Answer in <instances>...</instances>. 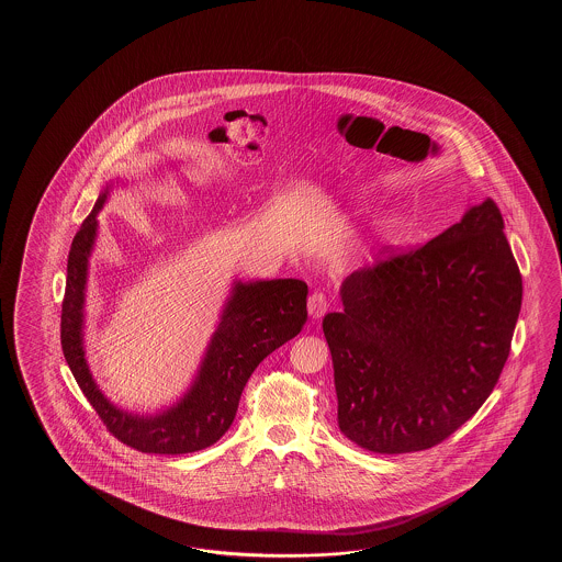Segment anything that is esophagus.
<instances>
[{
	"instance_id": "1",
	"label": "esophagus",
	"mask_w": 562,
	"mask_h": 562,
	"mask_svg": "<svg viewBox=\"0 0 562 562\" xmlns=\"http://www.w3.org/2000/svg\"><path fill=\"white\" fill-rule=\"evenodd\" d=\"M329 307V303H327V297L319 293V291H315L313 295H311L310 301H307V310H310V315L313 319H319L325 315V311Z\"/></svg>"
}]
</instances>
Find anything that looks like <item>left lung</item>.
Here are the masks:
<instances>
[{
  "mask_svg": "<svg viewBox=\"0 0 562 562\" xmlns=\"http://www.w3.org/2000/svg\"><path fill=\"white\" fill-rule=\"evenodd\" d=\"M492 199L442 235L385 251L347 277L323 319L337 424L375 454L428 450L476 414L498 383L522 277Z\"/></svg>",
  "mask_w": 562,
  "mask_h": 562,
  "instance_id": "1",
  "label": "left lung"
}]
</instances>
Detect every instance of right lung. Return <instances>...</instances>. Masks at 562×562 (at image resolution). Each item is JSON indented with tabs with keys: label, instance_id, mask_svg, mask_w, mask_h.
Here are the masks:
<instances>
[{
	"label": "right lung",
	"instance_id": "right-lung-1",
	"mask_svg": "<svg viewBox=\"0 0 562 562\" xmlns=\"http://www.w3.org/2000/svg\"><path fill=\"white\" fill-rule=\"evenodd\" d=\"M106 201L100 194L92 213L78 228L68 255L61 301L60 339L64 358L86 400L119 442L143 454H191L213 446L231 428L245 383L255 368L307 322V285L299 279L237 283L209 346L191 392L155 418H140L112 406L95 387L82 347L86 269L94 245L95 215Z\"/></svg>",
	"mask_w": 562,
	"mask_h": 562
}]
</instances>
